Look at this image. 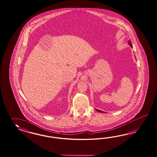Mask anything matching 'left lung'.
<instances>
[{"label": "left lung", "instance_id": "1", "mask_svg": "<svg viewBox=\"0 0 157 157\" xmlns=\"http://www.w3.org/2000/svg\"><path fill=\"white\" fill-rule=\"evenodd\" d=\"M129 44V45L131 47H132V44H131V42L129 41H128ZM96 110L97 111H98V112H102V111H101V110H100L98 109H96Z\"/></svg>", "mask_w": 157, "mask_h": 157}]
</instances>
